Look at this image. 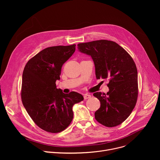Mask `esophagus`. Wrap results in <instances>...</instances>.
<instances>
[{"label":"esophagus","mask_w":160,"mask_h":160,"mask_svg":"<svg viewBox=\"0 0 160 160\" xmlns=\"http://www.w3.org/2000/svg\"><path fill=\"white\" fill-rule=\"evenodd\" d=\"M91 98V96L89 95V94H85V95L83 96V98H84L85 100V99H89V98Z\"/></svg>","instance_id":"1"}]
</instances>
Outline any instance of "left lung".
I'll return each mask as SVG.
<instances>
[{
  "instance_id": "obj_1",
  "label": "left lung",
  "mask_w": 160,
  "mask_h": 160,
  "mask_svg": "<svg viewBox=\"0 0 160 160\" xmlns=\"http://www.w3.org/2000/svg\"><path fill=\"white\" fill-rule=\"evenodd\" d=\"M82 53L92 58L97 79L109 80L107 94L94 93L101 102L95 118L113 127L123 122L133 109L138 96V70L128 53L115 42L100 40L78 44Z\"/></svg>"
}]
</instances>
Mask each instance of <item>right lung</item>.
<instances>
[{
	"label": "right lung",
	"instance_id": "obj_1",
	"mask_svg": "<svg viewBox=\"0 0 160 160\" xmlns=\"http://www.w3.org/2000/svg\"><path fill=\"white\" fill-rule=\"evenodd\" d=\"M75 46L45 48L28 61L22 72V104L36 125L48 132L58 133L69 126L73 105L83 100L80 94H64L56 85L62 66L75 52Z\"/></svg>",
	"mask_w": 160,
	"mask_h": 160
}]
</instances>
